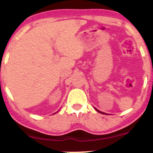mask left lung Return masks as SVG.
I'll list each match as a JSON object with an SVG mask.
<instances>
[{
    "label": "left lung",
    "mask_w": 153,
    "mask_h": 153,
    "mask_svg": "<svg viewBox=\"0 0 153 153\" xmlns=\"http://www.w3.org/2000/svg\"><path fill=\"white\" fill-rule=\"evenodd\" d=\"M96 111H97L98 112H99V113H101V114H105V113H103V112H101V111H99L98 109H96Z\"/></svg>",
    "instance_id": "1"
}]
</instances>
